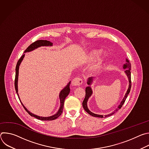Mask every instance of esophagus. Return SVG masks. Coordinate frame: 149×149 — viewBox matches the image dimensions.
<instances>
[{"instance_id":"esophagus-1","label":"esophagus","mask_w":149,"mask_h":149,"mask_svg":"<svg viewBox=\"0 0 149 149\" xmlns=\"http://www.w3.org/2000/svg\"><path fill=\"white\" fill-rule=\"evenodd\" d=\"M82 84V80L79 77L74 78L72 81V85L74 86H79Z\"/></svg>"}]
</instances>
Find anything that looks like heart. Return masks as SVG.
Wrapping results in <instances>:
<instances>
[{
	"label": "heart",
	"instance_id": "obj_1",
	"mask_svg": "<svg viewBox=\"0 0 149 149\" xmlns=\"http://www.w3.org/2000/svg\"><path fill=\"white\" fill-rule=\"evenodd\" d=\"M100 53H101L100 51H98V50H93V51H91L90 52V54H88V59L89 60H93V59H95L96 58H97L99 56ZM103 63H104V59L101 58V59H98L97 61V62L93 65V70L94 71H99L102 67Z\"/></svg>",
	"mask_w": 149,
	"mask_h": 149
}]
</instances>
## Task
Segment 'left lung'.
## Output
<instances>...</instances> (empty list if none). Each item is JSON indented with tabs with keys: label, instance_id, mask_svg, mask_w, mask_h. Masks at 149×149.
<instances>
[{
	"label": "left lung",
	"instance_id": "8db88e82",
	"mask_svg": "<svg viewBox=\"0 0 149 149\" xmlns=\"http://www.w3.org/2000/svg\"><path fill=\"white\" fill-rule=\"evenodd\" d=\"M126 62L127 63H125V64H124L123 65V68L124 69H126L125 70V72L127 76V77H128V79H129V88L128 89H127V91L124 95V97L123 98V99L122 100L121 102H120V104L118 106L117 109H116V110L113 112L112 113H110L108 115H105V116H102V115H98V114H94L93 113H92L91 111H90L89 110V109H88V107H87V101H88V98L91 96L92 94H93V91H92V89L91 88V87L88 86V87H87L86 88V97H85V98L82 102V106H83V108L84 109L86 110L89 114H90L91 116H93V117H100V118H103L104 117H109V116H110L111 115H113V114L115 113V112L117 111L118 110H120L121 107L123 106V105L124 104L127 97V95H128V94H129L130 91V90H131V87H132V81H131V72H130V70H131V64L129 62V61L126 59ZM93 79L94 78L93 77H90L88 78V81H87V84L88 85H91V84L92 83L93 81Z\"/></svg>",
	"mask_w": 149,
	"mask_h": 149
}]
</instances>
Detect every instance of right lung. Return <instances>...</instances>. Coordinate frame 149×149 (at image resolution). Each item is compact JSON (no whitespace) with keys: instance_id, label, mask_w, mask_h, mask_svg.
Segmentation results:
<instances>
[{"instance_id":"obj_1","label":"right lung","mask_w":149,"mask_h":149,"mask_svg":"<svg viewBox=\"0 0 149 149\" xmlns=\"http://www.w3.org/2000/svg\"><path fill=\"white\" fill-rule=\"evenodd\" d=\"M53 45V43H52L51 42L49 41V40H36L35 42H34L33 43H32V44H31L24 51V53L25 52H30L32 51L39 47H48V46H52ZM25 56V54H24V55L20 57V58L18 60L17 62V64L16 66V74H15V88L16 90V92L17 94L18 98L22 104V105H23L24 108L25 109V110L28 112V113L32 117H34L35 118H36L37 119L40 120H45V121H49V120H54L56 118H57L59 116L61 115L62 111H63V104H64V101H65V98L68 96V95L69 94L70 92V85L71 84V82H70L68 84L67 86L63 88V90H62V91L60 92L59 94V99H60V107L58 111V112L55 114L54 115L52 116H49V117H40L38 116H36L34 114H32V113H31L29 111H28L26 108L25 107L24 105V104H22V102H21L20 98H19V96L18 94V90H17V81H18V75H19V68L20 66V64L21 62L23 60Z\"/></svg>"}]
</instances>
